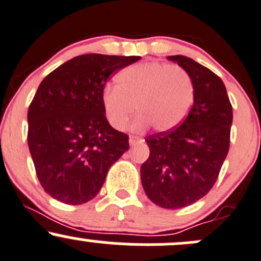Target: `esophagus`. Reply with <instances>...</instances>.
Listing matches in <instances>:
<instances>
[{
    "label": "esophagus",
    "instance_id": "1",
    "mask_svg": "<svg viewBox=\"0 0 261 261\" xmlns=\"http://www.w3.org/2000/svg\"><path fill=\"white\" fill-rule=\"evenodd\" d=\"M139 142H142V139H139L138 137H134V136L129 137V144H130V146H136V144L139 143Z\"/></svg>",
    "mask_w": 261,
    "mask_h": 261
}]
</instances>
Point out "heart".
<instances>
[{
	"label": "heart",
	"instance_id": "b5f03b06",
	"mask_svg": "<svg viewBox=\"0 0 261 261\" xmlns=\"http://www.w3.org/2000/svg\"><path fill=\"white\" fill-rule=\"evenodd\" d=\"M193 101L190 75L178 65L150 63L129 66L117 75V87L107 85L101 91V106L109 124L120 130L136 111L134 130L153 125L168 132L182 123Z\"/></svg>",
	"mask_w": 261,
	"mask_h": 261
}]
</instances>
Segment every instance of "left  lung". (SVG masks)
I'll return each mask as SVG.
<instances>
[{
	"instance_id": "8db88e82",
	"label": "left lung",
	"mask_w": 261,
	"mask_h": 261,
	"mask_svg": "<svg viewBox=\"0 0 261 261\" xmlns=\"http://www.w3.org/2000/svg\"><path fill=\"white\" fill-rule=\"evenodd\" d=\"M187 71L193 104L179 127L146 138L149 157L141 166L144 192L168 210L186 207L214 187L230 147L232 107L215 72L192 59L168 56Z\"/></svg>"
}]
</instances>
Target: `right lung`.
Here are the masks:
<instances>
[{
	"mask_svg": "<svg viewBox=\"0 0 261 261\" xmlns=\"http://www.w3.org/2000/svg\"><path fill=\"white\" fill-rule=\"evenodd\" d=\"M139 59L80 55L39 85L28 112V142L37 178L53 198L68 205L93 200L113 163L129 149L127 134L107 120L101 91L113 72Z\"/></svg>",
	"mask_w": 261,
	"mask_h": 261,
	"instance_id": "right-lung-1",
	"label": "right lung"
}]
</instances>
